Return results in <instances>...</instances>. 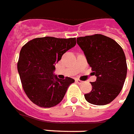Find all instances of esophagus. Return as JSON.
I'll return each mask as SVG.
<instances>
[{"instance_id":"esophagus-1","label":"esophagus","mask_w":134,"mask_h":134,"mask_svg":"<svg viewBox=\"0 0 134 134\" xmlns=\"http://www.w3.org/2000/svg\"><path fill=\"white\" fill-rule=\"evenodd\" d=\"M76 82H77V84H79V85H82V84H83L84 83V82H82V81H81V80H78V79H77L76 80Z\"/></svg>"}]
</instances>
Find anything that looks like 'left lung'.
Returning a JSON list of instances; mask_svg holds the SVG:
<instances>
[{
	"label": "left lung",
	"instance_id": "8db88e82",
	"mask_svg": "<svg viewBox=\"0 0 134 134\" xmlns=\"http://www.w3.org/2000/svg\"><path fill=\"white\" fill-rule=\"evenodd\" d=\"M97 80L91 82V92L85 94L90 104L102 106L111 102L122 90L127 74L124 50L115 40L103 35L77 37Z\"/></svg>",
	"mask_w": 134,
	"mask_h": 134
}]
</instances>
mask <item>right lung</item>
<instances>
[{"instance_id":"1","label":"right lung","mask_w":134,"mask_h":134,"mask_svg":"<svg viewBox=\"0 0 134 134\" xmlns=\"http://www.w3.org/2000/svg\"><path fill=\"white\" fill-rule=\"evenodd\" d=\"M76 44V38L44 37L35 38L22 47L18 71L25 94L40 107H54L62 102L75 80H60L54 74V65L63 54Z\"/></svg>"}]
</instances>
